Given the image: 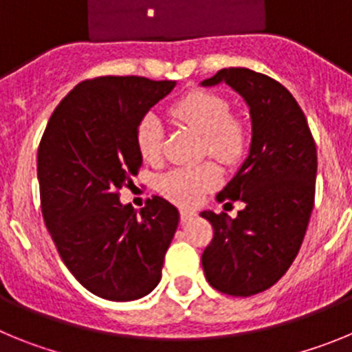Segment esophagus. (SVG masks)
<instances>
[{
  "label": "esophagus",
  "mask_w": 352,
  "mask_h": 352,
  "mask_svg": "<svg viewBox=\"0 0 352 352\" xmlns=\"http://www.w3.org/2000/svg\"><path fill=\"white\" fill-rule=\"evenodd\" d=\"M194 217H195L194 210H186V208H182V210H179V219H182V222H188V220H192Z\"/></svg>",
  "instance_id": "esophagus-1"
}]
</instances>
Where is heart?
Returning <instances> with one entry per match:
<instances>
[{
    "label": "heart",
    "mask_w": 352,
    "mask_h": 352,
    "mask_svg": "<svg viewBox=\"0 0 352 352\" xmlns=\"http://www.w3.org/2000/svg\"><path fill=\"white\" fill-rule=\"evenodd\" d=\"M179 123L203 135L204 153L226 166H234L245 157L250 133L243 120L231 114V104L213 91H192L170 107ZM164 129L157 114L142 116L135 130L139 155L148 164H157L162 157ZM219 167L206 162L195 167H178L158 179V192L169 201L190 206L219 183Z\"/></svg>",
    "instance_id": "b5f03b06"
}]
</instances>
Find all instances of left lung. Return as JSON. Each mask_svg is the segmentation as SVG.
I'll return each mask as SVG.
<instances>
[{
  "instance_id": "1",
  "label": "left lung",
  "mask_w": 352,
  "mask_h": 352,
  "mask_svg": "<svg viewBox=\"0 0 352 352\" xmlns=\"http://www.w3.org/2000/svg\"><path fill=\"white\" fill-rule=\"evenodd\" d=\"M229 84L247 100L250 153L217 201L245 203L236 219L203 211L213 239L203 252L210 285L229 296H254L282 278L303 243L316 199L317 151L303 111L278 80L223 68L204 86Z\"/></svg>"
}]
</instances>
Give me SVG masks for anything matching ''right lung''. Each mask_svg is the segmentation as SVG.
Instances as JSON below:
<instances>
[{"mask_svg": "<svg viewBox=\"0 0 352 352\" xmlns=\"http://www.w3.org/2000/svg\"><path fill=\"white\" fill-rule=\"evenodd\" d=\"M174 80L138 76L86 79L54 109L40 139V208L65 266L111 301L146 296L160 282L178 210L153 195L133 210L120 203L142 164L135 130Z\"/></svg>", "mask_w": 352, "mask_h": 352, "instance_id": "add662e5", "label": "right lung"}]
</instances>
